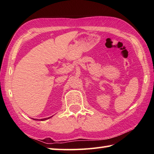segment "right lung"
Returning a JSON list of instances; mask_svg holds the SVG:
<instances>
[{
  "label": "right lung",
  "mask_w": 154,
  "mask_h": 154,
  "mask_svg": "<svg viewBox=\"0 0 154 154\" xmlns=\"http://www.w3.org/2000/svg\"><path fill=\"white\" fill-rule=\"evenodd\" d=\"M52 116L51 117H49V118H43V119H34V120H39V121H45V120H47V119H48L49 118H51Z\"/></svg>",
  "instance_id": "1"
}]
</instances>
